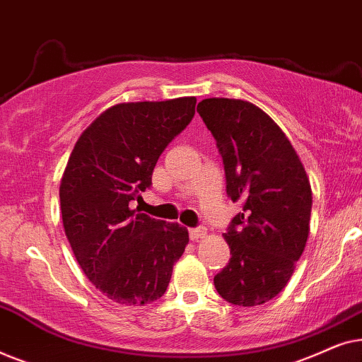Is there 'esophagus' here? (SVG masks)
<instances>
[{
    "mask_svg": "<svg viewBox=\"0 0 362 362\" xmlns=\"http://www.w3.org/2000/svg\"><path fill=\"white\" fill-rule=\"evenodd\" d=\"M206 227L204 226H199V227H192V229H189V237L192 240H197L201 239V237L206 235Z\"/></svg>",
    "mask_w": 362,
    "mask_h": 362,
    "instance_id": "esophagus-1",
    "label": "esophagus"
}]
</instances>
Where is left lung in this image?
Returning <instances> with one entry per match:
<instances>
[{
    "label": "left lung",
    "instance_id": "left-lung-1",
    "mask_svg": "<svg viewBox=\"0 0 362 362\" xmlns=\"http://www.w3.org/2000/svg\"><path fill=\"white\" fill-rule=\"evenodd\" d=\"M197 113L219 148L227 196L244 202L224 234L232 257L214 276L216 290L232 305H262L285 288L305 250L308 176L285 133L254 103L206 98Z\"/></svg>",
    "mask_w": 362,
    "mask_h": 362
}]
</instances>
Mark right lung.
Wrapping results in <instances>:
<instances>
[{"instance_id":"obj_1","label":"right lung","mask_w":362,"mask_h":362,"mask_svg":"<svg viewBox=\"0 0 362 362\" xmlns=\"http://www.w3.org/2000/svg\"><path fill=\"white\" fill-rule=\"evenodd\" d=\"M196 98L118 103L82 133L59 197L74 255L108 298L146 305L165 295L189 235L177 222L132 209L151 186L158 158L194 117Z\"/></svg>"}]
</instances>
